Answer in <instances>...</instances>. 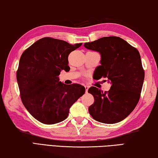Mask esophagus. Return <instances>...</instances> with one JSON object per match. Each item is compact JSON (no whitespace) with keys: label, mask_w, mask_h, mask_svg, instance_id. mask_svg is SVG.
Returning <instances> with one entry per match:
<instances>
[{"label":"esophagus","mask_w":158,"mask_h":158,"mask_svg":"<svg viewBox=\"0 0 158 158\" xmlns=\"http://www.w3.org/2000/svg\"><path fill=\"white\" fill-rule=\"evenodd\" d=\"M84 87H85V92H88V90H89V85H84Z\"/></svg>","instance_id":"1"}]
</instances>
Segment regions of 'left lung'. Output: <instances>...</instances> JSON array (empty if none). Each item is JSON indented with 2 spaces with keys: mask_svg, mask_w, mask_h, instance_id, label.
<instances>
[{
  "mask_svg": "<svg viewBox=\"0 0 158 158\" xmlns=\"http://www.w3.org/2000/svg\"><path fill=\"white\" fill-rule=\"evenodd\" d=\"M84 47L101 55V65L95 69L96 79L104 77L111 84L108 92L95 86L88 90L95 99L89 108L90 116L106 124L123 121L137 106L142 89L144 71L139 52L123 39L115 36L85 42Z\"/></svg>",
  "mask_w": 158,
  "mask_h": 158,
  "instance_id": "8db88e82",
  "label": "left lung"
}]
</instances>
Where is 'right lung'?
<instances>
[{"instance_id": "1", "label": "right lung", "mask_w": 158, "mask_h": 158, "mask_svg": "<svg viewBox=\"0 0 158 158\" xmlns=\"http://www.w3.org/2000/svg\"><path fill=\"white\" fill-rule=\"evenodd\" d=\"M81 44L43 37L21 55L17 72L21 100L29 113L42 123L64 121L72 105L85 93L84 86L65 84L58 77L61 70L69 68V53Z\"/></svg>"}]
</instances>
